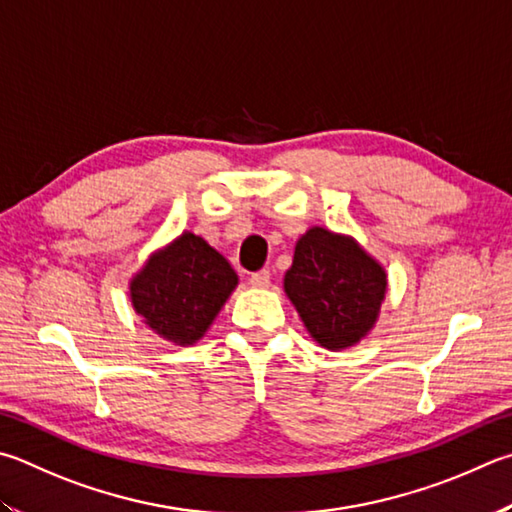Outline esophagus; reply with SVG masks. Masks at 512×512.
I'll list each match as a JSON object with an SVG mask.
<instances>
[{
    "label": "esophagus",
    "instance_id": "34e87169",
    "mask_svg": "<svg viewBox=\"0 0 512 512\" xmlns=\"http://www.w3.org/2000/svg\"><path fill=\"white\" fill-rule=\"evenodd\" d=\"M250 284H253L255 288H268L271 286V273L268 271H257L250 275Z\"/></svg>",
    "mask_w": 512,
    "mask_h": 512
}]
</instances>
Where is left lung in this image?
Returning a JSON list of instances; mask_svg holds the SVG:
<instances>
[{"instance_id":"8db88e82","label":"left lung","mask_w":512,"mask_h":512,"mask_svg":"<svg viewBox=\"0 0 512 512\" xmlns=\"http://www.w3.org/2000/svg\"><path fill=\"white\" fill-rule=\"evenodd\" d=\"M284 293L320 347H356L376 327L387 271L356 239L313 226L297 239Z\"/></svg>"}]
</instances>
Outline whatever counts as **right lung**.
<instances>
[{
    "label": "right lung",
    "instance_id": "right-lung-1",
    "mask_svg": "<svg viewBox=\"0 0 512 512\" xmlns=\"http://www.w3.org/2000/svg\"><path fill=\"white\" fill-rule=\"evenodd\" d=\"M237 284L228 259L203 237L183 230L132 275L129 300L156 336L190 347L206 336Z\"/></svg>",
    "mask_w": 512,
    "mask_h": 512
}]
</instances>
